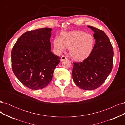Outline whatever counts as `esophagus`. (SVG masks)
<instances>
[{
    "label": "esophagus",
    "instance_id": "obj_1",
    "mask_svg": "<svg viewBox=\"0 0 125 125\" xmlns=\"http://www.w3.org/2000/svg\"><path fill=\"white\" fill-rule=\"evenodd\" d=\"M68 59V58L66 56H62L61 57V59H60V60H61V61H63V60H64L65 59Z\"/></svg>",
    "mask_w": 125,
    "mask_h": 125
}]
</instances>
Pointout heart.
I'll return each instance as SVG.
<instances>
[{
  "label": "heart",
  "mask_w": 125,
  "mask_h": 125,
  "mask_svg": "<svg viewBox=\"0 0 125 125\" xmlns=\"http://www.w3.org/2000/svg\"><path fill=\"white\" fill-rule=\"evenodd\" d=\"M55 50L62 52L69 48L71 57L77 62H82L91 55L95 44L94 36L84 31H73L60 33V39L56 37L53 41Z\"/></svg>",
  "instance_id": "b5f03b06"
}]
</instances>
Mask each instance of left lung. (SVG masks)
<instances>
[{
	"mask_svg": "<svg viewBox=\"0 0 125 125\" xmlns=\"http://www.w3.org/2000/svg\"><path fill=\"white\" fill-rule=\"evenodd\" d=\"M94 32L96 43L91 55L80 62H74L73 78L79 88L95 90L103 83L111 73L113 63V48L107 35L102 30L88 26Z\"/></svg>",
	"mask_w": 125,
	"mask_h": 125,
	"instance_id": "left-lung-1",
	"label": "left lung"
}]
</instances>
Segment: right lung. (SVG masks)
Instances as JSON below:
<instances>
[{
	"label": "right lung",
	"mask_w": 125,
	"mask_h": 125,
	"mask_svg": "<svg viewBox=\"0 0 125 125\" xmlns=\"http://www.w3.org/2000/svg\"><path fill=\"white\" fill-rule=\"evenodd\" d=\"M52 29L29 31L19 37L11 51L14 74L32 90L44 88L51 82L60 58L51 52Z\"/></svg>",
	"instance_id": "add662e5"
}]
</instances>
